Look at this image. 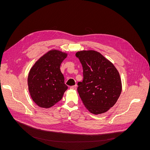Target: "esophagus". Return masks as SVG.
I'll return each mask as SVG.
<instances>
[{
  "label": "esophagus",
  "mask_w": 150,
  "mask_h": 150,
  "mask_svg": "<svg viewBox=\"0 0 150 150\" xmlns=\"http://www.w3.org/2000/svg\"><path fill=\"white\" fill-rule=\"evenodd\" d=\"M76 85H75V86H70V89H72V90H75L76 89Z\"/></svg>",
  "instance_id": "esophagus-1"
}]
</instances>
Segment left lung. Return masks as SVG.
<instances>
[{"mask_svg":"<svg viewBox=\"0 0 150 150\" xmlns=\"http://www.w3.org/2000/svg\"><path fill=\"white\" fill-rule=\"evenodd\" d=\"M83 70V80L77 91L85 107L93 114L107 112L119 98L122 81L117 69L103 55L94 50L78 52Z\"/></svg>","mask_w":150,"mask_h":150,"instance_id":"1","label":"left lung"}]
</instances>
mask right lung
Here are the masks:
<instances>
[{"mask_svg":"<svg viewBox=\"0 0 150 150\" xmlns=\"http://www.w3.org/2000/svg\"><path fill=\"white\" fill-rule=\"evenodd\" d=\"M67 54L52 50L39 58L31 67L28 76L31 98L39 107L49 108L60 101L68 87L60 70Z\"/></svg>","mask_w":150,"mask_h":150,"instance_id":"obj_1","label":"right lung"}]
</instances>
